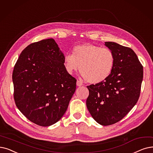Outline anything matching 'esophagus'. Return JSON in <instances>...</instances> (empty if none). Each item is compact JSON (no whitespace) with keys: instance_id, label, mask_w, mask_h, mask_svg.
I'll return each mask as SVG.
<instances>
[{"instance_id":"esophagus-1","label":"esophagus","mask_w":153,"mask_h":153,"mask_svg":"<svg viewBox=\"0 0 153 153\" xmlns=\"http://www.w3.org/2000/svg\"><path fill=\"white\" fill-rule=\"evenodd\" d=\"M76 84H77V86H81V85H82V82H81L80 81H77V82H76Z\"/></svg>"}]
</instances>
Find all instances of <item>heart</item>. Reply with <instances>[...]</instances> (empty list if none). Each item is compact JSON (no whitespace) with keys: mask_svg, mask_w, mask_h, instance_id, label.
Listing matches in <instances>:
<instances>
[{"mask_svg":"<svg viewBox=\"0 0 153 153\" xmlns=\"http://www.w3.org/2000/svg\"><path fill=\"white\" fill-rule=\"evenodd\" d=\"M114 63V55L111 49L89 43L76 46L73 54L68 53L64 57V65L68 74H72L80 68L82 77L92 84L106 80Z\"/></svg>","mask_w":153,"mask_h":153,"instance_id":"b5f03b06","label":"heart"}]
</instances>
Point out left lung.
I'll return each instance as SVG.
<instances>
[{"label": "left lung", "mask_w": 153, "mask_h": 153, "mask_svg": "<svg viewBox=\"0 0 153 153\" xmlns=\"http://www.w3.org/2000/svg\"><path fill=\"white\" fill-rule=\"evenodd\" d=\"M104 45L114 53V68L106 80L87 86L89 94L86 105L97 123L109 126L121 120L137 102L143 68L131 48L114 42Z\"/></svg>", "instance_id": "8db88e82"}]
</instances>
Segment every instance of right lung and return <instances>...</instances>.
I'll return each instance as SVG.
<instances>
[{
    "mask_svg": "<svg viewBox=\"0 0 153 153\" xmlns=\"http://www.w3.org/2000/svg\"><path fill=\"white\" fill-rule=\"evenodd\" d=\"M64 55L53 39L25 48L14 66L12 81L19 110L29 121L49 126L62 118L76 88L65 71Z\"/></svg>",
    "mask_w": 153,
    "mask_h": 153,
    "instance_id": "1",
    "label": "right lung"
}]
</instances>
